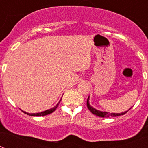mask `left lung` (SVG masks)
<instances>
[{"label": "left lung", "instance_id": "1", "mask_svg": "<svg viewBox=\"0 0 148 148\" xmlns=\"http://www.w3.org/2000/svg\"><path fill=\"white\" fill-rule=\"evenodd\" d=\"M89 100H90V96L88 97V99H87V108H88V109L90 110V111L91 112V113H92V114L95 115V116H99V117H110V116H112V117H115V116H121V115H124L125 114V113L127 112L128 110L125 111V112H124V113H109V112H106V111H101V110H99L95 109V108H94L93 107H92V106L90 105V102H89Z\"/></svg>", "mask_w": 148, "mask_h": 148}]
</instances>
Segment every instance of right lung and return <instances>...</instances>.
<instances>
[{
	"mask_svg": "<svg viewBox=\"0 0 148 148\" xmlns=\"http://www.w3.org/2000/svg\"><path fill=\"white\" fill-rule=\"evenodd\" d=\"M61 99H62V98H61V99H60V101L58 102V104H56L55 107H53V108H50V109L49 110H44L43 111V112H40V113H27V112H25V111H23V113H26V114L29 115V116H47V115L48 114H50V113H52L53 112H54L55 110H56V108H58V104H59L60 101H61Z\"/></svg>",
	"mask_w": 148,
	"mask_h": 148,
	"instance_id": "right-lung-1",
	"label": "right lung"
}]
</instances>
